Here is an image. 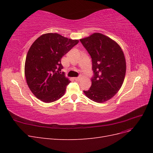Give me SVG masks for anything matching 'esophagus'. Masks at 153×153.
Instances as JSON below:
<instances>
[{
    "instance_id": "1",
    "label": "esophagus",
    "mask_w": 153,
    "mask_h": 153,
    "mask_svg": "<svg viewBox=\"0 0 153 153\" xmlns=\"http://www.w3.org/2000/svg\"><path fill=\"white\" fill-rule=\"evenodd\" d=\"M81 77L80 76V77H75V78H74V79H75V80H77V81H79V80H81Z\"/></svg>"
}]
</instances>
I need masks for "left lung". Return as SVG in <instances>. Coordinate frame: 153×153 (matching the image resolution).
<instances>
[{
    "instance_id": "1",
    "label": "left lung",
    "mask_w": 153,
    "mask_h": 153,
    "mask_svg": "<svg viewBox=\"0 0 153 153\" xmlns=\"http://www.w3.org/2000/svg\"><path fill=\"white\" fill-rule=\"evenodd\" d=\"M91 55L94 76L85 96L97 103H104L121 89L126 75V59L121 47L101 33L80 39Z\"/></svg>"
}]
</instances>
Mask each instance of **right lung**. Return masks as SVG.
Here are the masks:
<instances>
[{
  "label": "right lung",
  "instance_id": "obj_1",
  "mask_svg": "<svg viewBox=\"0 0 153 153\" xmlns=\"http://www.w3.org/2000/svg\"><path fill=\"white\" fill-rule=\"evenodd\" d=\"M78 42L57 33H47L32 43L25 59V76L37 98L51 103L64 96L70 80L61 73V58Z\"/></svg>",
  "mask_w": 153,
  "mask_h": 153
}]
</instances>
